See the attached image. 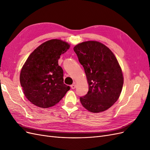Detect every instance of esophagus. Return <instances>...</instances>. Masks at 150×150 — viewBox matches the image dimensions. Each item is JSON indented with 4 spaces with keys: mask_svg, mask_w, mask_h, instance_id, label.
Masks as SVG:
<instances>
[{
    "mask_svg": "<svg viewBox=\"0 0 150 150\" xmlns=\"http://www.w3.org/2000/svg\"><path fill=\"white\" fill-rule=\"evenodd\" d=\"M71 88L72 89H75V88H76V84H72L71 86Z\"/></svg>",
    "mask_w": 150,
    "mask_h": 150,
    "instance_id": "34e87169",
    "label": "esophagus"
}]
</instances>
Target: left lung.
<instances>
[{
    "instance_id": "8db88e82",
    "label": "left lung",
    "mask_w": 150,
    "mask_h": 150,
    "mask_svg": "<svg viewBox=\"0 0 150 150\" xmlns=\"http://www.w3.org/2000/svg\"><path fill=\"white\" fill-rule=\"evenodd\" d=\"M89 84L82 105L92 112L108 110L118 99L123 85L122 71L111 50L97 41L80 43L74 47Z\"/></svg>"
}]
</instances>
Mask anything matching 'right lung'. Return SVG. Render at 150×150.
Masks as SVG:
<instances>
[{
  "label": "right lung",
  "mask_w": 150,
  "mask_h": 150,
  "mask_svg": "<svg viewBox=\"0 0 150 150\" xmlns=\"http://www.w3.org/2000/svg\"><path fill=\"white\" fill-rule=\"evenodd\" d=\"M70 46L59 39L42 44L32 52L22 68L20 82L25 97L34 105H55L70 89L63 82V69L58 60Z\"/></svg>",
  "instance_id": "add662e5"
}]
</instances>
